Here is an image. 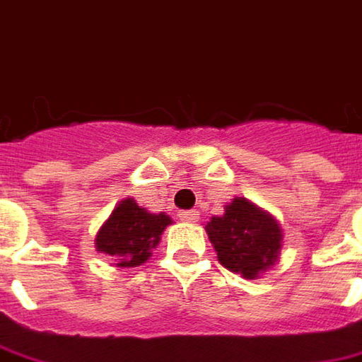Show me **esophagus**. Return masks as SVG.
<instances>
[{
    "mask_svg": "<svg viewBox=\"0 0 362 362\" xmlns=\"http://www.w3.org/2000/svg\"><path fill=\"white\" fill-rule=\"evenodd\" d=\"M179 217H181L183 221L193 223V221H197V219H199V211H195V209H185V211H179Z\"/></svg>",
    "mask_w": 362,
    "mask_h": 362,
    "instance_id": "obj_1",
    "label": "esophagus"
}]
</instances>
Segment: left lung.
<instances>
[{
  "instance_id": "1",
  "label": "left lung",
  "mask_w": 362,
  "mask_h": 362,
  "mask_svg": "<svg viewBox=\"0 0 362 362\" xmlns=\"http://www.w3.org/2000/svg\"><path fill=\"white\" fill-rule=\"evenodd\" d=\"M205 230L219 262L243 278H256L268 270L280 254L282 230L278 221L243 197L226 205L221 217H211Z\"/></svg>"
}]
</instances>
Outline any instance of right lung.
Here are the masks:
<instances>
[{
    "instance_id": "right-lung-1",
    "label": "right lung",
    "mask_w": 362,
    "mask_h": 362,
    "mask_svg": "<svg viewBox=\"0 0 362 362\" xmlns=\"http://www.w3.org/2000/svg\"><path fill=\"white\" fill-rule=\"evenodd\" d=\"M169 223V216L148 214L134 199H124L98 231L96 250L115 257L120 268L141 266L148 259Z\"/></svg>"
}]
</instances>
